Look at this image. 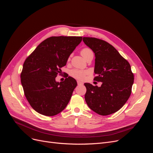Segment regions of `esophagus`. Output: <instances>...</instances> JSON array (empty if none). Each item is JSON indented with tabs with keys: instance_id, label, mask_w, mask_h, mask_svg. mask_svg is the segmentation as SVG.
<instances>
[{
	"instance_id": "1",
	"label": "esophagus",
	"mask_w": 153,
	"mask_h": 153,
	"mask_svg": "<svg viewBox=\"0 0 153 153\" xmlns=\"http://www.w3.org/2000/svg\"><path fill=\"white\" fill-rule=\"evenodd\" d=\"M77 84H78V85H82V84H83V82L80 80H77Z\"/></svg>"
}]
</instances>
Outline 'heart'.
<instances>
[{
	"label": "heart",
	"mask_w": 153,
	"mask_h": 153,
	"mask_svg": "<svg viewBox=\"0 0 153 153\" xmlns=\"http://www.w3.org/2000/svg\"><path fill=\"white\" fill-rule=\"evenodd\" d=\"M80 54L83 57V58L84 59H86L88 57L90 56V55H93V52H92V50L91 48L85 47L81 50ZM87 73L88 71L85 70H82V69H73L70 71V75L73 78H76V79L81 80L87 75Z\"/></svg>",
	"instance_id": "obj_1"
}]
</instances>
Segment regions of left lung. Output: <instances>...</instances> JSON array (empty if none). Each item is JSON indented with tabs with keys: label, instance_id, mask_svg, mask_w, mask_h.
<instances>
[{
	"label": "left lung",
	"instance_id": "1",
	"mask_svg": "<svg viewBox=\"0 0 153 153\" xmlns=\"http://www.w3.org/2000/svg\"><path fill=\"white\" fill-rule=\"evenodd\" d=\"M83 41L95 53L94 80L102 82L101 87L84 84L86 103L99 115L114 114L123 107L131 95L134 75L130 64L104 40L84 37Z\"/></svg>",
	"mask_w": 153,
	"mask_h": 153
}]
</instances>
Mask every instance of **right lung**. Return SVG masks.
Segmentation results:
<instances>
[{
    "label": "right lung",
    "instance_id": "obj_1",
    "mask_svg": "<svg viewBox=\"0 0 153 153\" xmlns=\"http://www.w3.org/2000/svg\"><path fill=\"white\" fill-rule=\"evenodd\" d=\"M81 36H52L42 41L25 59L20 74L24 94L32 108L53 116L66 108L77 85L69 76L61 82L55 78L82 41Z\"/></svg>",
    "mask_w": 153,
    "mask_h": 153
}]
</instances>
